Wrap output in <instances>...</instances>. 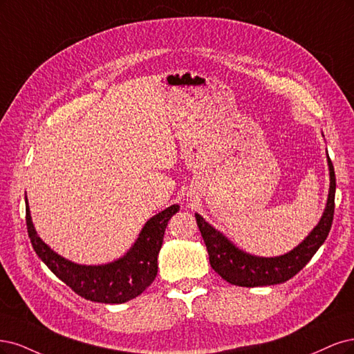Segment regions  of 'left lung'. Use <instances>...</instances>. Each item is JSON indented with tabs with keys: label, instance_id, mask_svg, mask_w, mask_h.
<instances>
[{
	"label": "left lung",
	"instance_id": "1",
	"mask_svg": "<svg viewBox=\"0 0 354 354\" xmlns=\"http://www.w3.org/2000/svg\"><path fill=\"white\" fill-rule=\"evenodd\" d=\"M329 166V194L326 207L319 223L303 241L290 253L277 257H257L239 250L222 232L196 213V219L204 244L207 247L210 266L216 273L238 287H263V285L282 283L291 279L309 263V260L321 247L329 234L334 219L335 200V172L328 156Z\"/></svg>",
	"mask_w": 354,
	"mask_h": 354
}]
</instances>
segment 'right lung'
Returning a JSON list of instances; mask_svg holds the SVG:
<instances>
[{
	"instance_id": "right-lung-1",
	"label": "right lung",
	"mask_w": 354,
	"mask_h": 354,
	"mask_svg": "<svg viewBox=\"0 0 354 354\" xmlns=\"http://www.w3.org/2000/svg\"><path fill=\"white\" fill-rule=\"evenodd\" d=\"M25 201L28 234L39 259L81 297L110 304L127 303L150 287L157 275V256L163 244L167 222L179 210L178 204H174L147 221L138 239L123 257L107 265L86 266L59 256L42 241L32 223L26 197Z\"/></svg>"
}]
</instances>
